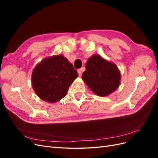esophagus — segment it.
<instances>
[{
  "mask_svg": "<svg viewBox=\"0 0 158 158\" xmlns=\"http://www.w3.org/2000/svg\"><path fill=\"white\" fill-rule=\"evenodd\" d=\"M83 70H84V68H82V69H78V76H82Z\"/></svg>",
  "mask_w": 158,
  "mask_h": 158,
  "instance_id": "esophagus-1",
  "label": "esophagus"
}]
</instances>
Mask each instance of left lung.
<instances>
[{
    "label": "left lung",
    "instance_id": "8db88e82",
    "mask_svg": "<svg viewBox=\"0 0 158 158\" xmlns=\"http://www.w3.org/2000/svg\"><path fill=\"white\" fill-rule=\"evenodd\" d=\"M82 78L91 91L99 96H107L120 85V70L117 65L99 55L90 56Z\"/></svg>",
    "mask_w": 158,
    "mask_h": 158
}]
</instances>
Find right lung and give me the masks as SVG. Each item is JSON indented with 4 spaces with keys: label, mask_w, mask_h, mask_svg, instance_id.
I'll return each instance as SVG.
<instances>
[{
    "label": "right lung",
    "mask_w": 158,
    "mask_h": 158,
    "mask_svg": "<svg viewBox=\"0 0 158 158\" xmlns=\"http://www.w3.org/2000/svg\"><path fill=\"white\" fill-rule=\"evenodd\" d=\"M78 74L63 55L43 59L33 69L31 85L35 94L45 102L54 103L66 96Z\"/></svg>",
    "instance_id": "1"
}]
</instances>
